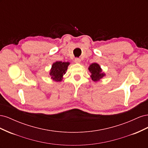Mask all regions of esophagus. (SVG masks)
Listing matches in <instances>:
<instances>
[{
    "label": "esophagus",
    "instance_id": "1",
    "mask_svg": "<svg viewBox=\"0 0 148 148\" xmlns=\"http://www.w3.org/2000/svg\"><path fill=\"white\" fill-rule=\"evenodd\" d=\"M75 62L77 64H79L80 62H81V60L78 59V58H76V59H75Z\"/></svg>",
    "mask_w": 148,
    "mask_h": 148
}]
</instances>
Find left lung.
<instances>
[{
  "instance_id": "obj_1",
  "label": "left lung",
  "mask_w": 148,
  "mask_h": 148,
  "mask_svg": "<svg viewBox=\"0 0 148 148\" xmlns=\"http://www.w3.org/2000/svg\"><path fill=\"white\" fill-rule=\"evenodd\" d=\"M88 70L91 73V79L96 83L106 76V73L103 72L101 66L97 63L91 64L88 67Z\"/></svg>"
}]
</instances>
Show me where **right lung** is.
Returning a JSON list of instances; mask_svg holds the SVG:
<instances>
[{
    "mask_svg": "<svg viewBox=\"0 0 148 148\" xmlns=\"http://www.w3.org/2000/svg\"><path fill=\"white\" fill-rule=\"evenodd\" d=\"M70 64L69 62L56 61L52 65V67L49 72L51 79L53 81L58 82H62L63 79L64 75L66 73L68 66Z\"/></svg>",
    "mask_w": 148,
    "mask_h": 148,
    "instance_id": "obj_1",
    "label": "right lung"
}]
</instances>
